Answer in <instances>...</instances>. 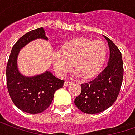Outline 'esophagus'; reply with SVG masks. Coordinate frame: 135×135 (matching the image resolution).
I'll use <instances>...</instances> for the list:
<instances>
[{
    "label": "esophagus",
    "instance_id": "esophagus-1",
    "mask_svg": "<svg viewBox=\"0 0 135 135\" xmlns=\"http://www.w3.org/2000/svg\"><path fill=\"white\" fill-rule=\"evenodd\" d=\"M71 83H72V82H70V81H65V83H64V86H69Z\"/></svg>",
    "mask_w": 135,
    "mask_h": 135
}]
</instances>
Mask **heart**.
I'll return each mask as SVG.
<instances>
[{"instance_id":"obj_1","label":"heart","mask_w":135,"mask_h":135,"mask_svg":"<svg viewBox=\"0 0 135 135\" xmlns=\"http://www.w3.org/2000/svg\"><path fill=\"white\" fill-rule=\"evenodd\" d=\"M107 46L102 40L79 38L66 43L61 51L52 55V65L56 74L64 77L73 66L74 75L89 79L96 76L104 65Z\"/></svg>"}]
</instances>
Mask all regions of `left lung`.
Listing matches in <instances>:
<instances>
[{
    "instance_id": "left-lung-1",
    "label": "left lung",
    "mask_w": 135,
    "mask_h": 135,
    "mask_svg": "<svg viewBox=\"0 0 135 135\" xmlns=\"http://www.w3.org/2000/svg\"><path fill=\"white\" fill-rule=\"evenodd\" d=\"M104 38L110 49L108 64L95 79L81 84V93L74 100L77 108L86 114L100 113L112 106L118 97L123 81L121 52L110 38Z\"/></svg>"
}]
</instances>
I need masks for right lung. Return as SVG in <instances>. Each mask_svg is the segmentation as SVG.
<instances>
[{"label":"right lung","instance_id":"1","mask_svg":"<svg viewBox=\"0 0 135 135\" xmlns=\"http://www.w3.org/2000/svg\"><path fill=\"white\" fill-rule=\"evenodd\" d=\"M37 38L48 40L43 28L29 31L21 37L11 49L6 69L7 86L15 105L28 114H39L52 102L55 92L62 87L64 80L46 71L35 76H25L19 72L17 59L20 50Z\"/></svg>","mask_w":135,"mask_h":135}]
</instances>
